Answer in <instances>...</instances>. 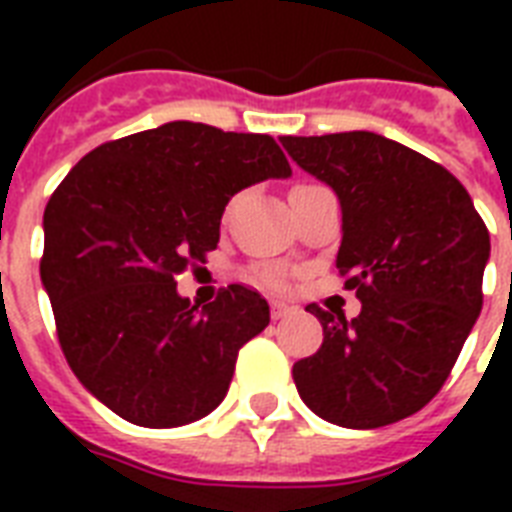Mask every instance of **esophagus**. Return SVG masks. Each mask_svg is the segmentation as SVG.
Instances as JSON below:
<instances>
[{
    "instance_id": "34e87169",
    "label": "esophagus",
    "mask_w": 512,
    "mask_h": 512,
    "mask_svg": "<svg viewBox=\"0 0 512 512\" xmlns=\"http://www.w3.org/2000/svg\"><path fill=\"white\" fill-rule=\"evenodd\" d=\"M292 311H295V308H292V305H287V303H273V305H271L273 321L284 319V316H289V313H292Z\"/></svg>"
}]
</instances>
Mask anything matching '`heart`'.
<instances>
[{
    "label": "heart",
    "mask_w": 512,
    "mask_h": 512,
    "mask_svg": "<svg viewBox=\"0 0 512 512\" xmlns=\"http://www.w3.org/2000/svg\"><path fill=\"white\" fill-rule=\"evenodd\" d=\"M255 279L263 284V287L271 289H284L287 287V273L276 268V265H263V268H257Z\"/></svg>",
    "instance_id": "1"
}]
</instances>
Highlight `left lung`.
<instances>
[{
  "label": "left lung",
  "mask_w": 512,
  "mask_h": 512,
  "mask_svg": "<svg viewBox=\"0 0 512 512\" xmlns=\"http://www.w3.org/2000/svg\"><path fill=\"white\" fill-rule=\"evenodd\" d=\"M279 140L337 193V271L361 300L350 321L305 308L324 342L292 366L297 393L342 428L404 420L441 390L481 313L489 231L452 172L396 140L364 130Z\"/></svg>",
  "instance_id": "left-lung-1"
}]
</instances>
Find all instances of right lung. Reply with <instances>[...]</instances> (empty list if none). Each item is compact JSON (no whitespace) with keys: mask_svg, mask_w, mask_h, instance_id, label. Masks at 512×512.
<instances>
[{"mask_svg":"<svg viewBox=\"0 0 512 512\" xmlns=\"http://www.w3.org/2000/svg\"><path fill=\"white\" fill-rule=\"evenodd\" d=\"M289 175L271 135L199 122L103 143L68 172L44 209L39 273L63 356L100 404L177 428L223 401L271 308L231 284L199 311L175 276L217 247L233 193Z\"/></svg>","mask_w":512,"mask_h":512,"instance_id":"right-lung-1","label":"right lung"}]
</instances>
